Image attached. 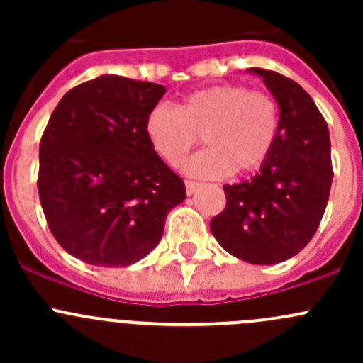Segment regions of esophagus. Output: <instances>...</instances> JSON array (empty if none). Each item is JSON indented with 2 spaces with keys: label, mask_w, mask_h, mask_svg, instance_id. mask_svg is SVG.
<instances>
[{
  "label": "esophagus",
  "mask_w": 363,
  "mask_h": 363,
  "mask_svg": "<svg viewBox=\"0 0 363 363\" xmlns=\"http://www.w3.org/2000/svg\"><path fill=\"white\" fill-rule=\"evenodd\" d=\"M200 188V184L199 182H193V181H186V193H188V195H193V193L196 191V189Z\"/></svg>",
  "instance_id": "1"
}]
</instances>
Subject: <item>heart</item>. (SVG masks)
<instances>
[{
  "label": "heart",
  "mask_w": 363,
  "mask_h": 363,
  "mask_svg": "<svg viewBox=\"0 0 363 363\" xmlns=\"http://www.w3.org/2000/svg\"><path fill=\"white\" fill-rule=\"evenodd\" d=\"M279 133V108L270 94L239 84L205 87L181 100L177 111L158 105L149 112L145 135L156 155L179 167L199 144L207 145L186 163V174L223 179L258 170Z\"/></svg>",
  "instance_id": "1"
}]
</instances>
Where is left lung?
<instances>
[{
  "label": "left lung",
  "mask_w": 363,
  "mask_h": 363,
  "mask_svg": "<svg viewBox=\"0 0 363 363\" xmlns=\"http://www.w3.org/2000/svg\"><path fill=\"white\" fill-rule=\"evenodd\" d=\"M279 107L276 145L251 181L225 186L226 207L211 221L221 247L252 265L286 262L320 226L332 186L330 135L313 98L284 75L250 68Z\"/></svg>",
  "instance_id": "1"
}]
</instances>
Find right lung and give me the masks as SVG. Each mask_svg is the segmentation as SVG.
Wrapping results in <instances>:
<instances>
[{
    "instance_id": "add662e5",
    "label": "right lung",
    "mask_w": 363,
    "mask_h": 363,
    "mask_svg": "<svg viewBox=\"0 0 363 363\" xmlns=\"http://www.w3.org/2000/svg\"><path fill=\"white\" fill-rule=\"evenodd\" d=\"M164 86L100 75L68 91L40 140L38 193L65 251L98 267H128L160 244L184 182L145 135Z\"/></svg>"
}]
</instances>
